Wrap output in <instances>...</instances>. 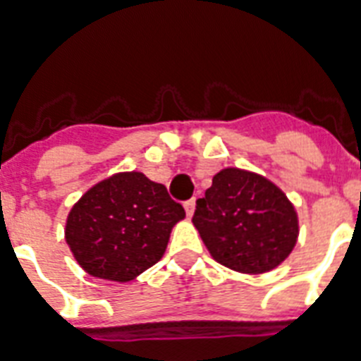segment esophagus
<instances>
[{
	"instance_id": "esophagus-1",
	"label": "esophagus",
	"mask_w": 361,
	"mask_h": 361,
	"mask_svg": "<svg viewBox=\"0 0 361 361\" xmlns=\"http://www.w3.org/2000/svg\"><path fill=\"white\" fill-rule=\"evenodd\" d=\"M195 206H197V198H191V200H187V202L183 204V208H185L187 212V217H191L192 212H195Z\"/></svg>"
}]
</instances>
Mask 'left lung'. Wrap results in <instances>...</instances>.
I'll use <instances>...</instances> for the list:
<instances>
[{"label": "left lung", "mask_w": 361, "mask_h": 361, "mask_svg": "<svg viewBox=\"0 0 361 361\" xmlns=\"http://www.w3.org/2000/svg\"><path fill=\"white\" fill-rule=\"evenodd\" d=\"M192 223L212 257L243 274L279 266L296 245L298 217L285 192L252 172L225 169L197 200Z\"/></svg>", "instance_id": "left-lung-1"}]
</instances>
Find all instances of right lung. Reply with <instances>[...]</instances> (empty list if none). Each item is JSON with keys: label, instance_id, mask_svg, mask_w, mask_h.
<instances>
[{"label": "right lung", "instance_id": "right-lung-1", "mask_svg": "<svg viewBox=\"0 0 361 361\" xmlns=\"http://www.w3.org/2000/svg\"><path fill=\"white\" fill-rule=\"evenodd\" d=\"M183 217L185 209L166 187L125 172L92 187L73 206L65 238L87 274L125 283L163 257L172 226Z\"/></svg>", "mask_w": 361, "mask_h": 361}]
</instances>
